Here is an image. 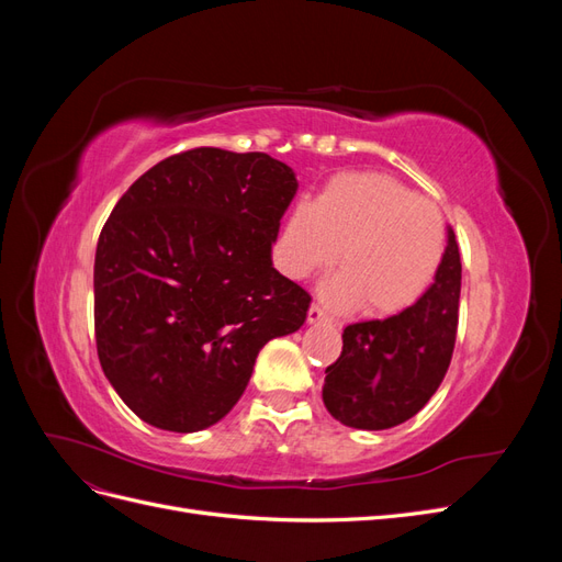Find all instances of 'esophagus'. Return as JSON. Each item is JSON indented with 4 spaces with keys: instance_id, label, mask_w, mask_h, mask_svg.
<instances>
[{
    "instance_id": "obj_1",
    "label": "esophagus",
    "mask_w": 562,
    "mask_h": 562,
    "mask_svg": "<svg viewBox=\"0 0 562 562\" xmlns=\"http://www.w3.org/2000/svg\"><path fill=\"white\" fill-rule=\"evenodd\" d=\"M307 321H310V323H333V318H330L326 312H323V310L318 307V304H312L310 314H307Z\"/></svg>"
}]
</instances>
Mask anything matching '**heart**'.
Returning a JSON list of instances; mask_svg holds the SVG:
<instances>
[{
	"instance_id": "b5f03b06",
	"label": "heart",
	"mask_w": 562,
	"mask_h": 562,
	"mask_svg": "<svg viewBox=\"0 0 562 562\" xmlns=\"http://www.w3.org/2000/svg\"><path fill=\"white\" fill-rule=\"evenodd\" d=\"M443 250L446 220L434 201L382 173H342L314 203L285 215L277 265L291 279H307L339 252L345 269L323 295L337 307L363 300L368 312L396 314L431 285Z\"/></svg>"
}]
</instances>
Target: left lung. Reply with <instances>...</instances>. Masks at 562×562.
<instances>
[{
    "label": "left lung",
    "mask_w": 562,
    "mask_h": 562,
    "mask_svg": "<svg viewBox=\"0 0 562 562\" xmlns=\"http://www.w3.org/2000/svg\"><path fill=\"white\" fill-rule=\"evenodd\" d=\"M462 262L454 232L434 283L403 312L351 323L326 368L323 403L345 427L382 431L415 417L443 382L457 337Z\"/></svg>",
    "instance_id": "1"
}]
</instances>
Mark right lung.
I'll return each mask as SVG.
<instances>
[{
    "mask_svg": "<svg viewBox=\"0 0 562 562\" xmlns=\"http://www.w3.org/2000/svg\"><path fill=\"white\" fill-rule=\"evenodd\" d=\"M295 192L293 168L265 151L196 147L116 201L95 248V345L143 422L213 427L269 339L300 330L312 297L271 265Z\"/></svg>",
    "mask_w": 562,
    "mask_h": 562,
    "instance_id": "1",
    "label": "right lung"
}]
</instances>
